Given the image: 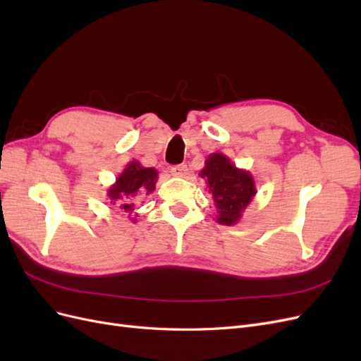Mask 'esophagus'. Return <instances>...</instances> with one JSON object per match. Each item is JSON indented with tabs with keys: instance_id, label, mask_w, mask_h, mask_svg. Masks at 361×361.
<instances>
[{
	"instance_id": "1",
	"label": "esophagus",
	"mask_w": 361,
	"mask_h": 361,
	"mask_svg": "<svg viewBox=\"0 0 361 361\" xmlns=\"http://www.w3.org/2000/svg\"><path fill=\"white\" fill-rule=\"evenodd\" d=\"M188 167L187 166H176L171 169V174L174 178H187L188 176Z\"/></svg>"
}]
</instances>
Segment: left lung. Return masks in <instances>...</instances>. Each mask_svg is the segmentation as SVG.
<instances>
[{
	"label": "left lung",
	"instance_id": "obj_1",
	"mask_svg": "<svg viewBox=\"0 0 361 361\" xmlns=\"http://www.w3.org/2000/svg\"><path fill=\"white\" fill-rule=\"evenodd\" d=\"M199 176L206 180L216 207V223L233 226L243 218L247 206L256 195L253 174L238 169L224 154H211L204 161Z\"/></svg>",
	"mask_w": 361,
	"mask_h": 361
}]
</instances>
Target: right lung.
Listing matches in <instances>:
<instances>
[{"label": "right lung", "instance_id": "obj_1", "mask_svg": "<svg viewBox=\"0 0 361 361\" xmlns=\"http://www.w3.org/2000/svg\"><path fill=\"white\" fill-rule=\"evenodd\" d=\"M157 182L158 171L154 167H143L138 161H130L118 174L116 182L106 190V195L113 204L130 216L135 211L137 199L154 192ZM133 221H137L135 218H133Z\"/></svg>", "mask_w": 361, "mask_h": 361}]
</instances>
